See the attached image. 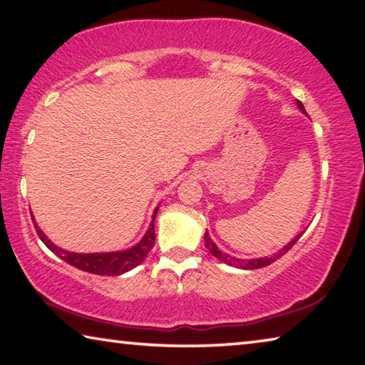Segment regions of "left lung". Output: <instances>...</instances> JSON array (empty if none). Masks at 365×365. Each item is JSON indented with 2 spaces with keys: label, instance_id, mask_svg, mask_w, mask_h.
I'll return each instance as SVG.
<instances>
[{
  "label": "left lung",
  "instance_id": "8db88e82",
  "mask_svg": "<svg viewBox=\"0 0 365 365\" xmlns=\"http://www.w3.org/2000/svg\"><path fill=\"white\" fill-rule=\"evenodd\" d=\"M297 106H298L299 110H302L304 115H308V113H306V110H304V107H303L302 102L297 101ZM303 232H304V231H303ZM303 232H299V234L297 235V237H293V239L289 242V244L284 245L282 248H280V250H279L277 253H274L272 257L252 258V259H242V258H235V257H231V255H227V253H225V252H221L220 248H218V245H216L215 242L212 240V237H210V235H208V231H205V235H203V237H205V247L208 248L210 253H212L215 258H218L220 261H222V263H226L227 266L239 267V269H259V267L269 266L271 263H274V261L279 259L280 257H284V255H285L287 252H289L293 245L297 244L298 239L302 237V235H303Z\"/></svg>",
  "mask_w": 365,
  "mask_h": 365
}]
</instances>
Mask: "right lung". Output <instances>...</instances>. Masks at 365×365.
I'll return each mask as SVG.
<instances>
[{
	"label": "right lung",
	"instance_id": "1",
	"mask_svg": "<svg viewBox=\"0 0 365 365\" xmlns=\"http://www.w3.org/2000/svg\"><path fill=\"white\" fill-rule=\"evenodd\" d=\"M158 212V207H155L152 213V221L147 229L144 237L140 239L136 245L131 248H126V250L120 252H108V253H75L63 250V248L54 245L44 232L36 225L34 216V226L36 229V234L40 235V239L44 245H46L51 252L57 255L61 259L67 261L68 264L78 267L81 271L91 272V274H99V276H120V274H125L128 271L134 269V267L139 266L145 259L147 253L150 252V248L155 244V227H153V221H155V216Z\"/></svg>",
	"mask_w": 365,
	"mask_h": 365
}]
</instances>
